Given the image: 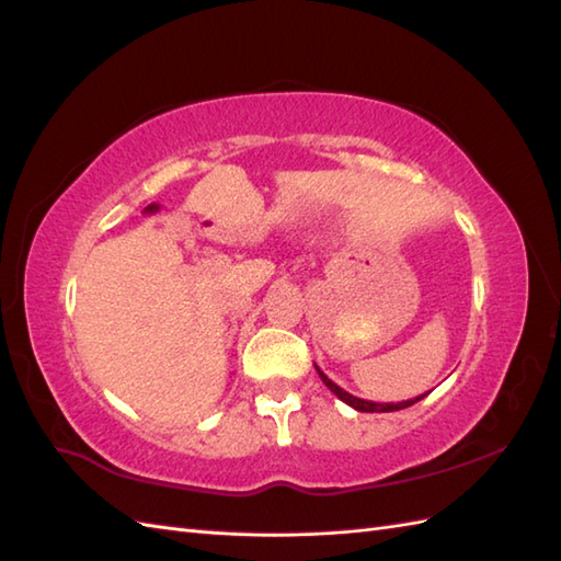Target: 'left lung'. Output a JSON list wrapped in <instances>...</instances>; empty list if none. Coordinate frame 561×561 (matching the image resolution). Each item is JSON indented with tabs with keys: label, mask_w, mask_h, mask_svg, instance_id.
<instances>
[{
	"label": "left lung",
	"mask_w": 561,
	"mask_h": 561,
	"mask_svg": "<svg viewBox=\"0 0 561 561\" xmlns=\"http://www.w3.org/2000/svg\"><path fill=\"white\" fill-rule=\"evenodd\" d=\"M316 371H318L320 380H323V383H325L332 392H335V396H337L342 402H347L350 408H354L356 412H398V410H404V408H412L414 402H420L422 398H426V392H424V396H416L414 400H402V402H368V400L350 396L347 390H342V388L335 383V380H330L323 371H320L318 366H316Z\"/></svg>",
	"instance_id": "1"
}]
</instances>
